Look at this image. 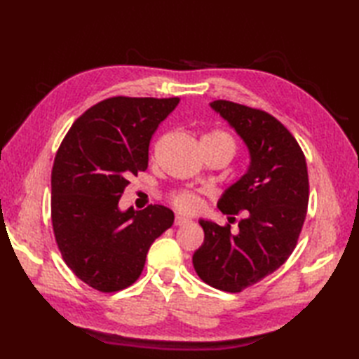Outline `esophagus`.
I'll list each match as a JSON object with an SVG mask.
<instances>
[{"label": "esophagus", "instance_id": "obj_1", "mask_svg": "<svg viewBox=\"0 0 359 359\" xmlns=\"http://www.w3.org/2000/svg\"><path fill=\"white\" fill-rule=\"evenodd\" d=\"M191 222V220H189L188 217H185V216H175V219H174V224L175 225H187V224H189Z\"/></svg>", "mask_w": 359, "mask_h": 359}]
</instances>
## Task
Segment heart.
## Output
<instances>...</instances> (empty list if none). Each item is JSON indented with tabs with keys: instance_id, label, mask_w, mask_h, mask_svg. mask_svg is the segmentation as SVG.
Here are the masks:
<instances>
[{
	"instance_id": "obj_1",
	"label": "heart",
	"mask_w": 359,
	"mask_h": 359,
	"mask_svg": "<svg viewBox=\"0 0 359 359\" xmlns=\"http://www.w3.org/2000/svg\"><path fill=\"white\" fill-rule=\"evenodd\" d=\"M203 142H211L216 143L219 147H224L225 149L230 151V154L236 152V142L233 137L225 133V131H212L208 133L207 135L202 137ZM171 203L174 205L175 210H179L180 212H187V215H193V212L199 211L202 207V199L201 196L194 193V191H179L171 196Z\"/></svg>"
}]
</instances>
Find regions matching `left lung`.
I'll use <instances>...</instances> for the list:
<instances>
[{
    "label": "left lung",
    "mask_w": 359,
    "mask_h": 359,
    "mask_svg": "<svg viewBox=\"0 0 359 359\" xmlns=\"http://www.w3.org/2000/svg\"><path fill=\"white\" fill-rule=\"evenodd\" d=\"M210 104L250 151L247 172L217 202L224 215L243 211L245 217L236 234L228 224L201 219L205 239L193 265L208 285L239 293L276 271L293 253L307 216V163L299 143L269 112L226 100Z\"/></svg>",
    "instance_id": "8db88e82"
}]
</instances>
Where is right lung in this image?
Wrapping results in <instances>:
<instances>
[{
    "label": "right lung",
    "mask_w": 359,
    "mask_h": 359,
    "mask_svg": "<svg viewBox=\"0 0 359 359\" xmlns=\"http://www.w3.org/2000/svg\"><path fill=\"white\" fill-rule=\"evenodd\" d=\"M180 98L111 97L74 121L52 166V228L75 276L102 293L139 279L148 250L174 222L163 205L120 211L129 179L148 168L152 134Z\"/></svg>",
    "instance_id": "obj_1"
}]
</instances>
